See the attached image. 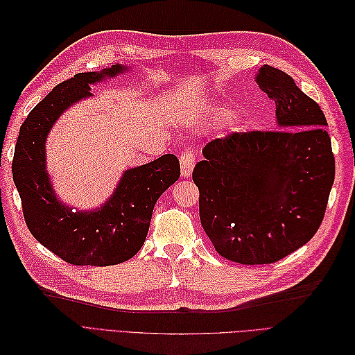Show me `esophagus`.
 <instances>
[{
	"instance_id": "34e87169",
	"label": "esophagus",
	"mask_w": 355,
	"mask_h": 355,
	"mask_svg": "<svg viewBox=\"0 0 355 355\" xmlns=\"http://www.w3.org/2000/svg\"><path fill=\"white\" fill-rule=\"evenodd\" d=\"M179 161H180L182 178L191 176L192 170H194V166H196V157H194V154H192V151H189V149L182 151L179 155Z\"/></svg>"
}]
</instances>
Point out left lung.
Masks as SVG:
<instances>
[{
	"instance_id": "obj_1",
	"label": "left lung",
	"mask_w": 355,
	"mask_h": 355,
	"mask_svg": "<svg viewBox=\"0 0 355 355\" xmlns=\"http://www.w3.org/2000/svg\"><path fill=\"white\" fill-rule=\"evenodd\" d=\"M256 83L275 102L278 130L214 139L192 171L204 231L220 256L243 265L277 262L313 239L335 180L318 103L270 65Z\"/></svg>"
}]
</instances>
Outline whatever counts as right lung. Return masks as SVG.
Instances as JSON below:
<instances>
[{"instance_id": "right-lung-1", "label": "right lung", "mask_w": 355, "mask_h": 355, "mask_svg": "<svg viewBox=\"0 0 355 355\" xmlns=\"http://www.w3.org/2000/svg\"><path fill=\"white\" fill-rule=\"evenodd\" d=\"M124 71L123 65H112L58 84L29 112L19 132L12 168L28 230L72 265L108 266L133 257L145 243L157 200L180 176L178 157L166 154L125 170L99 209L72 211L56 197L46 168V139L53 124L71 105L90 98V84Z\"/></svg>"}]
</instances>
